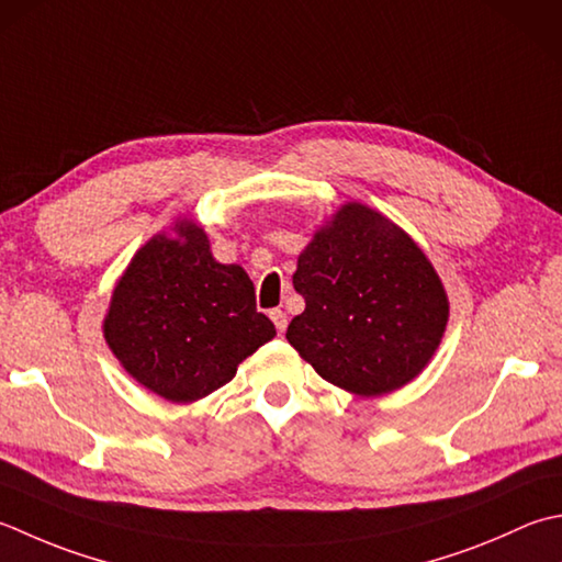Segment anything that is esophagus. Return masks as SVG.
I'll return each mask as SVG.
<instances>
[{
	"label": "esophagus",
	"instance_id": "obj_1",
	"mask_svg": "<svg viewBox=\"0 0 562 562\" xmlns=\"http://www.w3.org/2000/svg\"><path fill=\"white\" fill-rule=\"evenodd\" d=\"M270 318L274 322V328H278V334H284V328H288V314H284L282 310H272L270 312Z\"/></svg>",
	"mask_w": 562,
	"mask_h": 562
}]
</instances>
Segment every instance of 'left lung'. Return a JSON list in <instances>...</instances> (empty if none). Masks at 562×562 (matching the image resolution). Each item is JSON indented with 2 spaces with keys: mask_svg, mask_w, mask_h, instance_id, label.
<instances>
[{
  "mask_svg": "<svg viewBox=\"0 0 562 562\" xmlns=\"http://www.w3.org/2000/svg\"><path fill=\"white\" fill-rule=\"evenodd\" d=\"M304 312L288 340L312 368L360 397L400 390L436 353L448 300L422 248L390 218L346 204L296 260Z\"/></svg>",
  "mask_w": 562,
  "mask_h": 562,
  "instance_id": "obj_1",
  "label": "left lung"
}]
</instances>
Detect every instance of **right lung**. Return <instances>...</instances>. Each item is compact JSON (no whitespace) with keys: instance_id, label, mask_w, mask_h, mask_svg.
Returning <instances> with one entry per match:
<instances>
[{"instance_id":"1","label":"right lung","mask_w":562,"mask_h":562,"mask_svg":"<svg viewBox=\"0 0 562 562\" xmlns=\"http://www.w3.org/2000/svg\"><path fill=\"white\" fill-rule=\"evenodd\" d=\"M274 336L240 266L216 262L204 231L153 236L119 280L104 338L143 387L168 402L202 400Z\"/></svg>"}]
</instances>
